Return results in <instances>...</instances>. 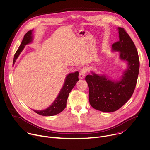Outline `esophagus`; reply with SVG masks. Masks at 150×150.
<instances>
[{
	"instance_id": "1",
	"label": "esophagus",
	"mask_w": 150,
	"mask_h": 150,
	"mask_svg": "<svg viewBox=\"0 0 150 150\" xmlns=\"http://www.w3.org/2000/svg\"><path fill=\"white\" fill-rule=\"evenodd\" d=\"M87 71V69L86 67H84L82 69H81V70L79 72V78L81 79H84Z\"/></svg>"
}]
</instances>
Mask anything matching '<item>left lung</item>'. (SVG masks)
<instances>
[{
  "label": "left lung",
  "mask_w": 150,
  "mask_h": 150,
  "mask_svg": "<svg viewBox=\"0 0 150 150\" xmlns=\"http://www.w3.org/2000/svg\"><path fill=\"white\" fill-rule=\"evenodd\" d=\"M117 29L119 40L112 44V50L119 51L120 59L127 62L124 75L115 81L92 72L85 78L89 88L90 104L104 112H115L127 102L134 92L139 73V59L135 45L123 28Z\"/></svg>",
  "instance_id": "left-lung-1"
}]
</instances>
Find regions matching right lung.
Here are the masks:
<instances>
[{
  "label": "right lung",
  "mask_w": 150,
  "mask_h": 150,
  "mask_svg": "<svg viewBox=\"0 0 150 150\" xmlns=\"http://www.w3.org/2000/svg\"><path fill=\"white\" fill-rule=\"evenodd\" d=\"M33 41V30L28 31L25 35L23 38V40L19 47L17 50L16 53L14 55L13 65L15 64L16 59L18 58V56L22 51L23 49L25 47V45L31 43ZM79 72L76 71L75 73H72L67 76L66 77V80L63 85V87L61 89L58 96L54 101V102L48 108L41 110H33L42 116H53L57 114H58L62 112L66 107L67 100L69 97V95L70 92L71 91L73 88L74 87L77 82L79 81Z\"/></svg>",
  "instance_id": "1"
}]
</instances>
